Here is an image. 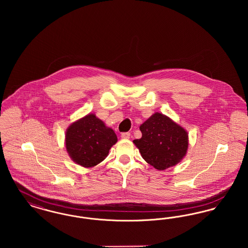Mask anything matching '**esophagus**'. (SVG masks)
Masks as SVG:
<instances>
[{
  "instance_id": "1",
  "label": "esophagus",
  "mask_w": 248,
  "mask_h": 248,
  "mask_svg": "<svg viewBox=\"0 0 248 248\" xmlns=\"http://www.w3.org/2000/svg\"><path fill=\"white\" fill-rule=\"evenodd\" d=\"M121 137H122V139L128 140L130 138V133L129 132H124V133L121 134Z\"/></svg>"
}]
</instances>
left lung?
I'll list each match as a JSON object with an SVG mask.
<instances>
[{
	"instance_id": "left-lung-1",
	"label": "left lung",
	"mask_w": 248,
	"mask_h": 248,
	"mask_svg": "<svg viewBox=\"0 0 248 248\" xmlns=\"http://www.w3.org/2000/svg\"><path fill=\"white\" fill-rule=\"evenodd\" d=\"M142 137L135 140L142 158L154 168L164 170L177 165L188 149V134L161 113H155L140 127Z\"/></svg>"
}]
</instances>
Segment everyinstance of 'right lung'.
Wrapping results in <instances>:
<instances>
[{"instance_id": "right-lung-1", "label": "right lung", "mask_w": 248, "mask_h": 248, "mask_svg": "<svg viewBox=\"0 0 248 248\" xmlns=\"http://www.w3.org/2000/svg\"><path fill=\"white\" fill-rule=\"evenodd\" d=\"M116 142L114 131L106 127L94 114H88L72 124L66 133L67 152L75 163L84 167L102 162Z\"/></svg>"}]
</instances>
